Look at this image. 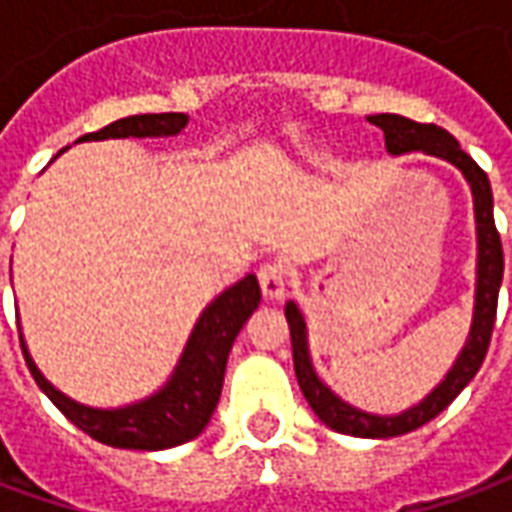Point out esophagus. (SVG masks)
<instances>
[{
  "label": "esophagus",
  "mask_w": 512,
  "mask_h": 512,
  "mask_svg": "<svg viewBox=\"0 0 512 512\" xmlns=\"http://www.w3.org/2000/svg\"><path fill=\"white\" fill-rule=\"evenodd\" d=\"M257 282H260V290H263L266 299L279 301L290 285L288 268L282 266V263H263L260 271H257Z\"/></svg>",
  "instance_id": "esophagus-1"
}]
</instances>
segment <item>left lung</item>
Returning <instances> with one entry per match:
<instances>
[{
	"label": "left lung",
	"instance_id": "left-lung-1",
	"mask_svg": "<svg viewBox=\"0 0 512 512\" xmlns=\"http://www.w3.org/2000/svg\"><path fill=\"white\" fill-rule=\"evenodd\" d=\"M367 120L384 131L386 150L392 156L422 150V153H430V156L447 158L461 169L474 194L477 249H480V257H477V301H474L469 343L458 356V362L452 365L447 378L419 406L408 408L397 417L365 414V411L343 403L332 389H326L321 384V378L315 376V370H312L310 351H307V329H304V318H301L299 307L293 301H288V307H285V318H288L290 326V345H293V367H296L301 392L307 397L312 411L337 433L362 436V439H392V436H403V433L422 428L425 422L439 417L441 411L461 395L463 386L477 376V370H480L485 354H488L491 334H494L496 301H499V285H502V274H505V255H502V241H499V230L494 224V197H491L488 175L477 167V161L469 153H463L455 136L447 134L444 128L433 126V123H414V120L400 115H373Z\"/></svg>",
	"mask_w": 512,
	"mask_h": 512
}]
</instances>
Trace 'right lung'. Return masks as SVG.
Masks as SVG:
<instances>
[{
	"instance_id": "1",
	"label": "right lung",
	"mask_w": 512,
	"mask_h": 512,
	"mask_svg": "<svg viewBox=\"0 0 512 512\" xmlns=\"http://www.w3.org/2000/svg\"><path fill=\"white\" fill-rule=\"evenodd\" d=\"M186 120L189 117L180 112L131 115L109 123L101 131L84 134L82 139L172 136L180 134V128H186ZM257 304H260V285L249 274L238 285L224 290L222 296L202 312L169 384L158 395L147 397L142 403L112 408V411L73 403L71 397L57 392L46 378L40 376V370L24 348V340H21V351H24L29 373L38 381L40 389L87 436H93L95 441L109 444V447H120V450H167V447L186 444L205 430L213 408L219 403V395H222L224 367H227L230 348H233L238 332L244 329L246 318L257 310Z\"/></svg>"
}]
</instances>
